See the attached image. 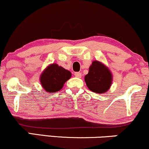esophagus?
Returning <instances> with one entry per match:
<instances>
[{
	"label": "esophagus",
	"instance_id": "esophagus-1",
	"mask_svg": "<svg viewBox=\"0 0 149 149\" xmlns=\"http://www.w3.org/2000/svg\"><path fill=\"white\" fill-rule=\"evenodd\" d=\"M74 76L77 77L78 78L81 77V73L79 72H74Z\"/></svg>",
	"mask_w": 149,
	"mask_h": 149
}]
</instances>
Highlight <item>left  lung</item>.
Segmentation results:
<instances>
[{
    "label": "left lung",
    "mask_w": 149,
    "mask_h": 149,
    "mask_svg": "<svg viewBox=\"0 0 149 149\" xmlns=\"http://www.w3.org/2000/svg\"><path fill=\"white\" fill-rule=\"evenodd\" d=\"M88 88L93 92L105 93L111 87L112 74L104 65L98 61H93L90 66L88 73L84 77Z\"/></svg>",
    "instance_id": "8db88e82"
}]
</instances>
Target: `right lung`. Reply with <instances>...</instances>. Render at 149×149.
Wrapping results in <instances>:
<instances>
[{
	"mask_svg": "<svg viewBox=\"0 0 149 149\" xmlns=\"http://www.w3.org/2000/svg\"><path fill=\"white\" fill-rule=\"evenodd\" d=\"M71 72L57 64H52L44 70L40 77L41 85L47 92L54 93L63 88L71 77Z\"/></svg>",
	"mask_w": 149,
	"mask_h": 149,
	"instance_id": "add662e5",
	"label": "right lung"
}]
</instances>
